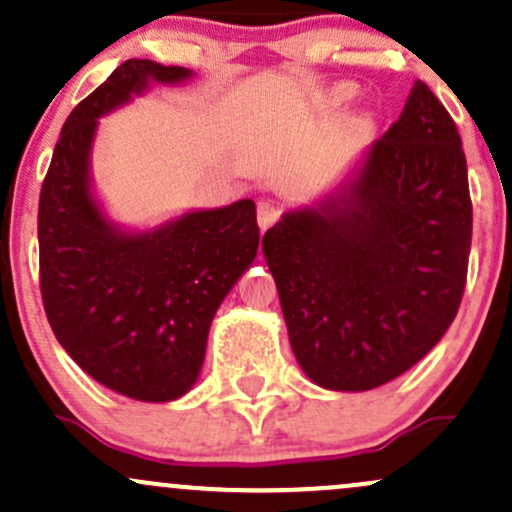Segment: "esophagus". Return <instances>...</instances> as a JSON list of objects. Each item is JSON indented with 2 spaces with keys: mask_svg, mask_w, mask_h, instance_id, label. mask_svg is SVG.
I'll use <instances>...</instances> for the list:
<instances>
[{
  "mask_svg": "<svg viewBox=\"0 0 512 512\" xmlns=\"http://www.w3.org/2000/svg\"><path fill=\"white\" fill-rule=\"evenodd\" d=\"M276 216H279V211L269 199H264V202L257 204V223H260V231L264 233L269 226L276 221Z\"/></svg>",
  "mask_w": 512,
  "mask_h": 512,
  "instance_id": "1",
  "label": "esophagus"
}]
</instances>
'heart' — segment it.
<instances>
[{
	"mask_svg": "<svg viewBox=\"0 0 512 512\" xmlns=\"http://www.w3.org/2000/svg\"><path fill=\"white\" fill-rule=\"evenodd\" d=\"M356 93H358L356 84H351V81H337V84L327 86L325 91H320V96L315 98V105L320 110H325V113H332V110L344 108L346 103L354 101ZM363 125H366V120H363Z\"/></svg>",
	"mask_w": 512,
	"mask_h": 512,
	"instance_id": "b5f03b06",
	"label": "heart"
}]
</instances>
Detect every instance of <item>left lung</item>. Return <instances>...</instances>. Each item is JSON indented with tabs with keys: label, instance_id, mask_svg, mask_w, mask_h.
<instances>
[{
	"label": "left lung",
	"instance_id": "1",
	"mask_svg": "<svg viewBox=\"0 0 512 512\" xmlns=\"http://www.w3.org/2000/svg\"><path fill=\"white\" fill-rule=\"evenodd\" d=\"M472 245L462 139L424 81L399 120L262 238L298 366L366 392L419 363L460 308Z\"/></svg>",
	"mask_w": 512,
	"mask_h": 512
}]
</instances>
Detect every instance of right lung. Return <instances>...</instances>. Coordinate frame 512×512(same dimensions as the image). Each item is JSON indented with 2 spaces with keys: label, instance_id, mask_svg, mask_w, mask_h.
<instances>
[{
  "label": "right lung",
  "instance_id": "add662e5",
  "mask_svg": "<svg viewBox=\"0 0 512 512\" xmlns=\"http://www.w3.org/2000/svg\"><path fill=\"white\" fill-rule=\"evenodd\" d=\"M187 67L127 60L64 122L38 207L40 291L62 349L93 380L139 402H173L202 373L216 310L260 245L252 199L187 209L156 226L110 219L91 156L105 115Z\"/></svg>",
  "mask_w": 512,
  "mask_h": 512
}]
</instances>
